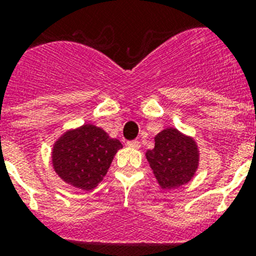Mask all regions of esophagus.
Returning <instances> with one entry per match:
<instances>
[{"mask_svg":"<svg viewBox=\"0 0 256 256\" xmlns=\"http://www.w3.org/2000/svg\"><path fill=\"white\" fill-rule=\"evenodd\" d=\"M126 144H128V148H140V140H128L126 142Z\"/></svg>","mask_w":256,"mask_h":256,"instance_id":"obj_1","label":"esophagus"}]
</instances>
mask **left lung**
Here are the masks:
<instances>
[{"label": "left lung", "mask_w": 256, "mask_h": 256, "mask_svg": "<svg viewBox=\"0 0 256 256\" xmlns=\"http://www.w3.org/2000/svg\"><path fill=\"white\" fill-rule=\"evenodd\" d=\"M146 158L162 188H175L190 182L199 160L194 140L172 128L156 136V146L148 150Z\"/></svg>", "instance_id": "obj_1"}]
</instances>
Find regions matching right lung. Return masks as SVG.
Wrapping results in <instances>:
<instances>
[{"instance_id": "add662e5", "label": "right lung", "mask_w": 256, "mask_h": 256, "mask_svg": "<svg viewBox=\"0 0 256 256\" xmlns=\"http://www.w3.org/2000/svg\"><path fill=\"white\" fill-rule=\"evenodd\" d=\"M120 148V140L110 138L102 128L84 124L65 132L54 144V170L66 183L92 190L104 179Z\"/></svg>"}]
</instances>
